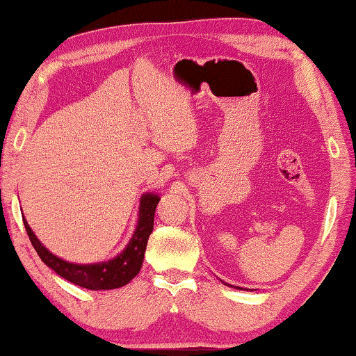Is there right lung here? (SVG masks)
<instances>
[{"instance_id":"right-lung-1","label":"right lung","mask_w":356,"mask_h":356,"mask_svg":"<svg viewBox=\"0 0 356 356\" xmlns=\"http://www.w3.org/2000/svg\"><path fill=\"white\" fill-rule=\"evenodd\" d=\"M159 200V197L154 194H145L141 197L138 226H136V231L132 240L129 242L127 248L114 259L98 262V264H71V262L57 258L47 248L42 247V243L33 234L29 222L25 221V218L24 224L33 248L40 254L41 261L47 267H51L54 272H57L60 277L81 288L114 289L127 285L140 272L141 264H143L147 238H149L152 227H154V213Z\"/></svg>"}]
</instances>
